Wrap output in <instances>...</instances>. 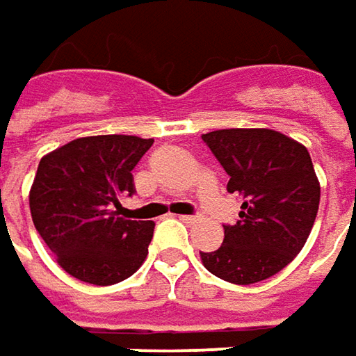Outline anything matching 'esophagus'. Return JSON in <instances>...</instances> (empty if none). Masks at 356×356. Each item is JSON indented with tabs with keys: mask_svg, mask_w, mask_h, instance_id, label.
Here are the masks:
<instances>
[{
	"mask_svg": "<svg viewBox=\"0 0 356 356\" xmlns=\"http://www.w3.org/2000/svg\"><path fill=\"white\" fill-rule=\"evenodd\" d=\"M182 222H186V224H196V222H200L198 216H178Z\"/></svg>",
	"mask_w": 356,
	"mask_h": 356,
	"instance_id": "34e87169",
	"label": "esophagus"
}]
</instances>
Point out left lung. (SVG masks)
Here are the masks:
<instances>
[{"mask_svg":"<svg viewBox=\"0 0 356 356\" xmlns=\"http://www.w3.org/2000/svg\"><path fill=\"white\" fill-rule=\"evenodd\" d=\"M229 176L227 192L243 200L224 243L200 252L220 280L250 285L293 261L313 229L321 186L307 148L271 129H222L202 134Z\"/></svg>","mask_w":356,"mask_h":356,"instance_id":"obj_1","label":"left lung"}]
</instances>
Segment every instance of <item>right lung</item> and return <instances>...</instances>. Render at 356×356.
Segmentation results:
<instances>
[{"label": "right lung", "instance_id": "right-lung-1", "mask_svg": "<svg viewBox=\"0 0 356 356\" xmlns=\"http://www.w3.org/2000/svg\"><path fill=\"white\" fill-rule=\"evenodd\" d=\"M152 143L129 134L83 136L41 158L29 210L69 275L113 285L144 264L154 224L120 216V200L134 194L132 168Z\"/></svg>", "mask_w": 356, "mask_h": 356}]
</instances>
